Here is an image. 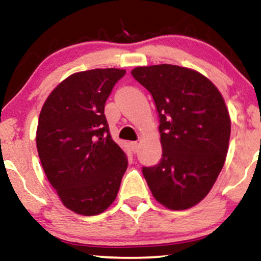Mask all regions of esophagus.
I'll list each match as a JSON object with an SVG mask.
<instances>
[{
    "label": "esophagus",
    "instance_id": "esophagus-1",
    "mask_svg": "<svg viewBox=\"0 0 261 261\" xmlns=\"http://www.w3.org/2000/svg\"><path fill=\"white\" fill-rule=\"evenodd\" d=\"M130 147H131V149H133L134 153H137V151H138V143H137V142H131Z\"/></svg>",
    "mask_w": 261,
    "mask_h": 261
}]
</instances>
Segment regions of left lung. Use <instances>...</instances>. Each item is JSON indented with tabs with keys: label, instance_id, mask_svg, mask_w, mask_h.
<instances>
[{
	"label": "left lung",
	"instance_id": "1",
	"mask_svg": "<svg viewBox=\"0 0 261 261\" xmlns=\"http://www.w3.org/2000/svg\"><path fill=\"white\" fill-rule=\"evenodd\" d=\"M131 74L151 94L160 123L163 156L142 173L161 204L190 208L210 193L225 163L231 123L224 98L210 79L180 66L136 67Z\"/></svg>",
	"mask_w": 261,
	"mask_h": 261
}]
</instances>
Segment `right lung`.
Returning <instances> with one entry per match:
<instances>
[{
  "instance_id": "add662e5",
  "label": "right lung",
  "mask_w": 261,
  "mask_h": 261,
  "mask_svg": "<svg viewBox=\"0 0 261 261\" xmlns=\"http://www.w3.org/2000/svg\"><path fill=\"white\" fill-rule=\"evenodd\" d=\"M125 72L72 74L50 92L39 114L36 143L45 176L62 203L82 216H96L113 203L127 169L105 115V103Z\"/></svg>"
}]
</instances>
